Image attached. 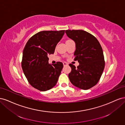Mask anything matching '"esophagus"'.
<instances>
[{
	"label": "esophagus",
	"mask_w": 125,
	"mask_h": 125,
	"mask_svg": "<svg viewBox=\"0 0 125 125\" xmlns=\"http://www.w3.org/2000/svg\"><path fill=\"white\" fill-rule=\"evenodd\" d=\"M68 65V63H67L66 62H63V65L65 66H67V65Z\"/></svg>",
	"instance_id": "34e87169"
}]
</instances>
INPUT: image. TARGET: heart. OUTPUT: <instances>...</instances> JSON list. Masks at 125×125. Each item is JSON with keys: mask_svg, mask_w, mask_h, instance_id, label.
Wrapping results in <instances>:
<instances>
[{"mask_svg": "<svg viewBox=\"0 0 125 125\" xmlns=\"http://www.w3.org/2000/svg\"><path fill=\"white\" fill-rule=\"evenodd\" d=\"M70 41V40H67V41Z\"/></svg>", "mask_w": 125, "mask_h": 125, "instance_id": "1", "label": "heart"}]
</instances>
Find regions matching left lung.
Segmentation results:
<instances>
[{
    "label": "left lung",
    "mask_w": 125,
    "mask_h": 125,
    "mask_svg": "<svg viewBox=\"0 0 125 125\" xmlns=\"http://www.w3.org/2000/svg\"><path fill=\"white\" fill-rule=\"evenodd\" d=\"M67 36L75 44L74 60L79 65L69 64L71 68L68 77L71 83L82 90H88L99 82L104 69L102 48L98 40L83 30H66Z\"/></svg>",
    "instance_id": "1"
}]
</instances>
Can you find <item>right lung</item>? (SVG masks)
I'll use <instances>...</instances> for the list:
<instances>
[{
    "mask_svg": "<svg viewBox=\"0 0 125 125\" xmlns=\"http://www.w3.org/2000/svg\"><path fill=\"white\" fill-rule=\"evenodd\" d=\"M65 31L40 32L31 37L25 45L21 63L22 70L30 84L41 91L53 88L61 73L62 63H49L48 55L54 53Z\"/></svg>",
    "mask_w": 125,
    "mask_h": 125,
    "instance_id": "1",
    "label": "right lung"
}]
</instances>
